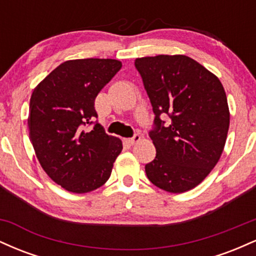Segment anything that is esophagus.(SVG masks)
Here are the masks:
<instances>
[{
	"label": "esophagus",
	"instance_id": "obj_1",
	"mask_svg": "<svg viewBox=\"0 0 256 256\" xmlns=\"http://www.w3.org/2000/svg\"><path fill=\"white\" fill-rule=\"evenodd\" d=\"M140 140V134H134L131 138H128V140H126V142H128L130 146H134V143H137Z\"/></svg>",
	"mask_w": 256,
	"mask_h": 256
}]
</instances>
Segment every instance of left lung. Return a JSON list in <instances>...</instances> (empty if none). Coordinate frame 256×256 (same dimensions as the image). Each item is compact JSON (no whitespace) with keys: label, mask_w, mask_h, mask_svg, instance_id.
Here are the masks:
<instances>
[{"label":"left lung","mask_w":256,"mask_h":256,"mask_svg":"<svg viewBox=\"0 0 256 256\" xmlns=\"http://www.w3.org/2000/svg\"><path fill=\"white\" fill-rule=\"evenodd\" d=\"M154 112L149 131L156 156L146 177L168 192H184L201 183L219 161L228 137L230 112L222 84L185 55L134 60ZM168 116V123L161 118Z\"/></svg>","instance_id":"1"}]
</instances>
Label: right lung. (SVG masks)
Masks as SVG:
<instances>
[{
	"label": "right lung",
	"instance_id": "1",
	"mask_svg": "<svg viewBox=\"0 0 256 256\" xmlns=\"http://www.w3.org/2000/svg\"><path fill=\"white\" fill-rule=\"evenodd\" d=\"M120 68L122 62L113 58L70 60L32 92L28 124L36 156L68 192L102 186L122 152V140L106 134L95 110L96 96Z\"/></svg>",
	"mask_w": 256,
	"mask_h": 256
}]
</instances>
